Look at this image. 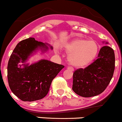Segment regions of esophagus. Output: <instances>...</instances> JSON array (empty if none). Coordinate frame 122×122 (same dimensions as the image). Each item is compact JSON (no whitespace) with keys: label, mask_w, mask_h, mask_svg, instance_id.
Masks as SVG:
<instances>
[{"label":"esophagus","mask_w":122,"mask_h":122,"mask_svg":"<svg viewBox=\"0 0 122 122\" xmlns=\"http://www.w3.org/2000/svg\"><path fill=\"white\" fill-rule=\"evenodd\" d=\"M67 69H69V70H71V71H73V68L71 67V66H68L67 67Z\"/></svg>","instance_id":"esophagus-1"}]
</instances>
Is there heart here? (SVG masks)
Returning <instances> with one entry per match:
<instances>
[{
    "mask_svg": "<svg viewBox=\"0 0 122 122\" xmlns=\"http://www.w3.org/2000/svg\"><path fill=\"white\" fill-rule=\"evenodd\" d=\"M64 50L69 54L68 60L71 65L82 68L92 63L99 51V46L96 41L76 39L68 43Z\"/></svg>",
    "mask_w": 122,
    "mask_h": 122,
    "instance_id": "heart-1",
    "label": "heart"
}]
</instances>
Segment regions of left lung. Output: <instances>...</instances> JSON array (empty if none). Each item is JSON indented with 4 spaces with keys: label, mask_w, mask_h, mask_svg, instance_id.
I'll list each match as a JSON object with an SVG mask.
<instances>
[{
    "label": "left lung",
    "mask_w": 122,
    "mask_h": 122,
    "mask_svg": "<svg viewBox=\"0 0 122 122\" xmlns=\"http://www.w3.org/2000/svg\"><path fill=\"white\" fill-rule=\"evenodd\" d=\"M115 62L113 49L107 45L103 46L99 51L97 60L85 69L80 68L74 72L73 92L83 97H94L102 93L112 79Z\"/></svg>",
    "instance_id": "8db88e82"
}]
</instances>
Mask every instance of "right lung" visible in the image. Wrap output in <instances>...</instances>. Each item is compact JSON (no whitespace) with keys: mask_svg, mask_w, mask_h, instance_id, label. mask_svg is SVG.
<instances>
[{"mask_svg":"<svg viewBox=\"0 0 122 122\" xmlns=\"http://www.w3.org/2000/svg\"><path fill=\"white\" fill-rule=\"evenodd\" d=\"M47 43L29 37L18 43L9 59L7 65L9 85L14 95L23 101L41 100L47 94L52 81L64 66L41 60L29 65L26 61L37 50L45 53Z\"/></svg>","mask_w":122,"mask_h":122,"instance_id":"1","label":"right lung"}]
</instances>
